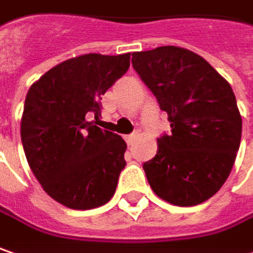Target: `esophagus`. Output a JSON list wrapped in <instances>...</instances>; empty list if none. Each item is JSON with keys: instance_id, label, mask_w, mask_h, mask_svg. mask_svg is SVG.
I'll return each instance as SVG.
<instances>
[{"instance_id": "esophagus-1", "label": "esophagus", "mask_w": 253, "mask_h": 253, "mask_svg": "<svg viewBox=\"0 0 253 253\" xmlns=\"http://www.w3.org/2000/svg\"><path fill=\"white\" fill-rule=\"evenodd\" d=\"M139 137V133L136 131V133H131V134H128V136H126L125 139H126L127 144H133L134 141H136V139Z\"/></svg>"}]
</instances>
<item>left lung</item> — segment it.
Returning <instances> with one entry per match:
<instances>
[{
	"mask_svg": "<svg viewBox=\"0 0 253 253\" xmlns=\"http://www.w3.org/2000/svg\"><path fill=\"white\" fill-rule=\"evenodd\" d=\"M141 80L168 113L170 136L143 165L152 190L176 206H195L226 182L239 150L242 117L230 84L199 54L163 45L131 54Z\"/></svg>",
	"mask_w": 253,
	"mask_h": 253,
	"instance_id": "1",
	"label": "left lung"
}]
</instances>
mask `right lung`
<instances>
[{"instance_id": "right-lung-1", "label": "right lung", "mask_w": 253, "mask_h": 253, "mask_svg": "<svg viewBox=\"0 0 253 253\" xmlns=\"http://www.w3.org/2000/svg\"><path fill=\"white\" fill-rule=\"evenodd\" d=\"M130 67V52L82 54L57 64L30 87L21 117L27 162L45 193L70 209L110 201L125 169L126 141L103 130L101 96Z\"/></svg>"}]
</instances>
